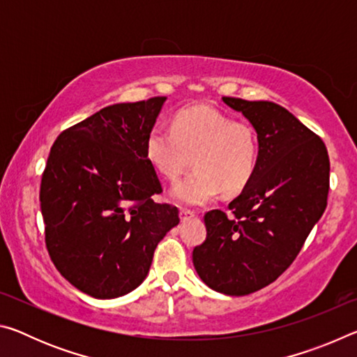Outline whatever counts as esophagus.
Masks as SVG:
<instances>
[{"mask_svg": "<svg viewBox=\"0 0 357 357\" xmlns=\"http://www.w3.org/2000/svg\"><path fill=\"white\" fill-rule=\"evenodd\" d=\"M197 214L193 213V211H190V209H185V208H181L179 209V217H181V220H185V219H189V217H195Z\"/></svg>", "mask_w": 357, "mask_h": 357, "instance_id": "obj_1", "label": "esophagus"}]
</instances>
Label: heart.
<instances>
[{"instance_id": "obj_1", "label": "heart", "mask_w": 357, "mask_h": 357, "mask_svg": "<svg viewBox=\"0 0 357 357\" xmlns=\"http://www.w3.org/2000/svg\"><path fill=\"white\" fill-rule=\"evenodd\" d=\"M144 155L162 178L176 181L195 162V170L173 187L176 202L202 206L219 195L236 193L255 174L259 157L258 132L247 121L209 105L179 110L172 128L157 123L144 142Z\"/></svg>"}]
</instances>
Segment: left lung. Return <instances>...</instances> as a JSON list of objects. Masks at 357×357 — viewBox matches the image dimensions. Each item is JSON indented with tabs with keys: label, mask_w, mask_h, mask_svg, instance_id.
<instances>
[{
	"label": "left lung",
	"mask_w": 357,
	"mask_h": 357,
	"mask_svg": "<svg viewBox=\"0 0 357 357\" xmlns=\"http://www.w3.org/2000/svg\"><path fill=\"white\" fill-rule=\"evenodd\" d=\"M258 132L255 174L225 211L204 214L206 239L192 252L209 288L229 296L279 279L323 215L329 192L324 142L287 108L268 100L222 98Z\"/></svg>",
	"instance_id": "obj_1"
}]
</instances>
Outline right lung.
I'll return each mask as SVG.
<instances>
[{
  "mask_svg": "<svg viewBox=\"0 0 357 357\" xmlns=\"http://www.w3.org/2000/svg\"><path fill=\"white\" fill-rule=\"evenodd\" d=\"M167 98L114 104L63 130L40 181L45 245L72 285L98 299L135 289L179 211L155 203L144 142Z\"/></svg>",
  "mask_w": 357,
  "mask_h": 357,
  "instance_id": "right-lung-1",
  "label": "right lung"
}]
</instances>
